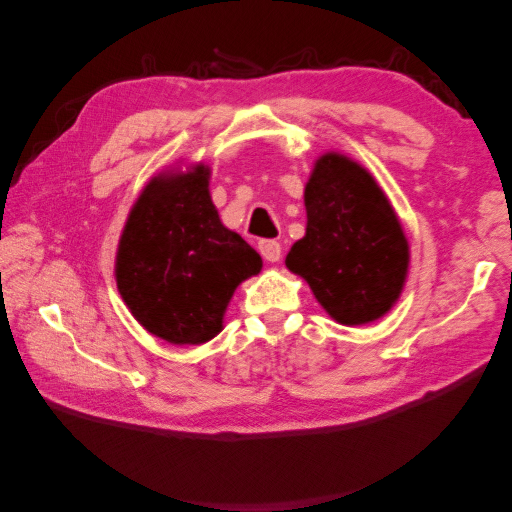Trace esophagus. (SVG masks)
Listing matches in <instances>:
<instances>
[{
	"instance_id": "1",
	"label": "esophagus",
	"mask_w": 512,
	"mask_h": 512,
	"mask_svg": "<svg viewBox=\"0 0 512 512\" xmlns=\"http://www.w3.org/2000/svg\"><path fill=\"white\" fill-rule=\"evenodd\" d=\"M258 251L267 263H279L281 261V245L276 240H261L258 242Z\"/></svg>"
}]
</instances>
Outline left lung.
<instances>
[{"label": "left lung", "instance_id": "obj_1", "mask_svg": "<svg viewBox=\"0 0 512 512\" xmlns=\"http://www.w3.org/2000/svg\"><path fill=\"white\" fill-rule=\"evenodd\" d=\"M304 206L306 233L288 251V270L338 324L381 320L404 292L410 265L388 195L354 158L324 152L306 181Z\"/></svg>", "mask_w": 512, "mask_h": 512}]
</instances>
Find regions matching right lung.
<instances>
[{
  "label": "right lung",
  "mask_w": 512,
  "mask_h": 512,
  "mask_svg": "<svg viewBox=\"0 0 512 512\" xmlns=\"http://www.w3.org/2000/svg\"><path fill=\"white\" fill-rule=\"evenodd\" d=\"M208 186L206 163L158 172L133 201L117 242L124 304L170 345L213 340L233 292L263 267L258 251L222 224Z\"/></svg>",
  "instance_id": "1"
}]
</instances>
